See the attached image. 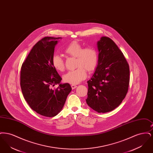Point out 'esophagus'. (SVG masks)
<instances>
[{
  "label": "esophagus",
  "instance_id": "esophagus-1",
  "mask_svg": "<svg viewBox=\"0 0 153 153\" xmlns=\"http://www.w3.org/2000/svg\"><path fill=\"white\" fill-rule=\"evenodd\" d=\"M71 87H72V89H74L76 88V87H77V85H74V84H72V85H71Z\"/></svg>",
  "mask_w": 153,
  "mask_h": 153
}]
</instances>
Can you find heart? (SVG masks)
<instances>
[{
	"label": "heart",
	"instance_id": "heart-1",
	"mask_svg": "<svg viewBox=\"0 0 153 153\" xmlns=\"http://www.w3.org/2000/svg\"><path fill=\"white\" fill-rule=\"evenodd\" d=\"M67 55L76 58V67L77 69L69 71L62 77L64 82L77 84L87 77V71H94L98 64L99 54L94 47L83 46L77 41H73L65 49ZM51 64L57 71L62 72L65 69L63 58L58 54H54L51 58Z\"/></svg>",
	"mask_w": 153,
	"mask_h": 153
}]
</instances>
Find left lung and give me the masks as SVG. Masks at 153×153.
<instances>
[{"instance_id":"obj_1","label":"left lung","mask_w":153,"mask_h":153,"mask_svg":"<svg viewBox=\"0 0 153 153\" xmlns=\"http://www.w3.org/2000/svg\"><path fill=\"white\" fill-rule=\"evenodd\" d=\"M99 61L95 73L87 81L88 105L99 113L117 107L125 98L130 82V68L123 54L108 37L97 42Z\"/></svg>"}]
</instances>
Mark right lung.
Here are the masks:
<instances>
[{"label": "right lung", "instance_id": "1", "mask_svg": "<svg viewBox=\"0 0 153 153\" xmlns=\"http://www.w3.org/2000/svg\"><path fill=\"white\" fill-rule=\"evenodd\" d=\"M61 37L46 36L32 48L21 71V87L25 100L36 113L46 117L57 115L72 91L51 64L54 48ZM59 84L55 90L51 87Z\"/></svg>", "mask_w": 153, "mask_h": 153}]
</instances>
